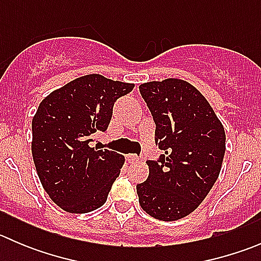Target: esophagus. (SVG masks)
Listing matches in <instances>:
<instances>
[{"instance_id":"obj_1","label":"esophagus","mask_w":261,"mask_h":261,"mask_svg":"<svg viewBox=\"0 0 261 261\" xmlns=\"http://www.w3.org/2000/svg\"><path fill=\"white\" fill-rule=\"evenodd\" d=\"M127 159H128V162H130V163H139V162H140V156H138V155H135V154H128Z\"/></svg>"}]
</instances>
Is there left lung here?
Segmentation results:
<instances>
[{"label":"left lung","mask_w":261,"mask_h":261,"mask_svg":"<svg viewBox=\"0 0 261 261\" xmlns=\"http://www.w3.org/2000/svg\"><path fill=\"white\" fill-rule=\"evenodd\" d=\"M139 91L156 125L155 143L164 150L158 162H146L149 177L136 186L139 203L156 220H180L202 203L217 180L225 128L203 94L188 82H147Z\"/></svg>","instance_id":"1"}]
</instances>
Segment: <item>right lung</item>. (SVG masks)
<instances>
[{
  "label": "right lung",
  "mask_w": 261,
  "mask_h": 261,
  "mask_svg": "<svg viewBox=\"0 0 261 261\" xmlns=\"http://www.w3.org/2000/svg\"><path fill=\"white\" fill-rule=\"evenodd\" d=\"M135 84L88 74L53 91L33 118L34 164L51 201L64 211L87 213L103 206L125 158L89 146L106 131L116 99Z\"/></svg>",
  "instance_id": "obj_1"
}]
</instances>
